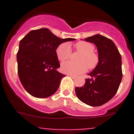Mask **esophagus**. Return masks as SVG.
<instances>
[{
    "mask_svg": "<svg viewBox=\"0 0 134 134\" xmlns=\"http://www.w3.org/2000/svg\"><path fill=\"white\" fill-rule=\"evenodd\" d=\"M69 76H70V77H71V78H72V79H74V80H75V79H76V76H73V75H69Z\"/></svg>",
    "mask_w": 134,
    "mask_h": 134,
    "instance_id": "obj_1",
    "label": "esophagus"
}]
</instances>
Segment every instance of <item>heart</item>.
<instances>
[{
    "instance_id": "heart-1",
    "label": "heart",
    "mask_w": 134,
    "mask_h": 134,
    "mask_svg": "<svg viewBox=\"0 0 134 134\" xmlns=\"http://www.w3.org/2000/svg\"><path fill=\"white\" fill-rule=\"evenodd\" d=\"M75 49L80 52L78 56V62L71 61L63 62L61 65V70L63 73L77 76L83 73L87 69H93L98 65L99 58L94 53V47L91 43L87 41H79L74 45ZM56 56L60 62H64L70 58L72 51L70 44L67 43L60 44L56 50Z\"/></svg>"
}]
</instances>
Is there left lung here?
Listing matches in <instances>:
<instances>
[{
  "mask_svg": "<svg viewBox=\"0 0 134 134\" xmlns=\"http://www.w3.org/2000/svg\"><path fill=\"white\" fill-rule=\"evenodd\" d=\"M97 47L99 62L80 87L75 88L77 97L91 106H99L111 99L117 93L122 77L121 54L110 39L100 34L85 38Z\"/></svg>",
  "mask_w": 134,
  "mask_h": 134,
  "instance_id": "obj_1",
  "label": "left lung"
}]
</instances>
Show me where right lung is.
<instances>
[{"label": "right lung", "mask_w": 134, "mask_h": 134, "mask_svg": "<svg viewBox=\"0 0 134 134\" xmlns=\"http://www.w3.org/2000/svg\"><path fill=\"white\" fill-rule=\"evenodd\" d=\"M75 39H61L47 28L30 31L20 41L17 54L20 81L26 91L36 98H47L56 92L65 75L56 50L61 43Z\"/></svg>", "instance_id": "1"}]
</instances>
